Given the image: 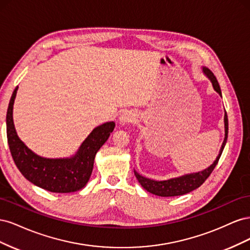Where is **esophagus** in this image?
Returning a JSON list of instances; mask_svg holds the SVG:
<instances>
[{"instance_id": "obj_1", "label": "esophagus", "mask_w": 250, "mask_h": 250, "mask_svg": "<svg viewBox=\"0 0 250 250\" xmlns=\"http://www.w3.org/2000/svg\"><path fill=\"white\" fill-rule=\"evenodd\" d=\"M119 121H120V124H122V125L131 123V122H133V121H134L133 113L130 112V111H124L122 115L120 116Z\"/></svg>"}]
</instances>
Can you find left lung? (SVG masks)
<instances>
[{
  "label": "left lung",
  "mask_w": 250,
  "mask_h": 250,
  "mask_svg": "<svg viewBox=\"0 0 250 250\" xmlns=\"http://www.w3.org/2000/svg\"><path fill=\"white\" fill-rule=\"evenodd\" d=\"M202 73L204 74V76L210 81L211 85H213L216 92L220 95V97H222L221 88L217 81V78L215 77V75L211 73V71H209L208 67L204 66H202ZM224 140L220 151H219V154L216 157L215 162L207 169L199 172L185 174V175H181L179 177H174L166 180H154L151 178H147L145 176H142L141 174H139L135 170L134 175L138 178L140 185L145 188L146 191H148L151 194L162 196V197H173V196H180L187 193H190L193 190H195V188H199L204 181L207 180V178L210 175V173L215 169L219 158H220L222 154V151L225 147L226 142H228L229 135V119L228 115H226V111L224 113Z\"/></svg>",
  "instance_id": "8db88e82"
}]
</instances>
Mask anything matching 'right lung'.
I'll use <instances>...</instances> for the list:
<instances>
[{
  "mask_svg": "<svg viewBox=\"0 0 250 250\" xmlns=\"http://www.w3.org/2000/svg\"><path fill=\"white\" fill-rule=\"evenodd\" d=\"M16 87L7 109V140L14 164L30 183L53 193H71L84 188L92 175L95 156L109 138L115 122H106L94 128L71 157L47 158L37 155L21 141L13 123Z\"/></svg>",
  "mask_w": 250,
  "mask_h": 250,
  "instance_id": "right-lung-1",
  "label": "right lung"
}]
</instances>
